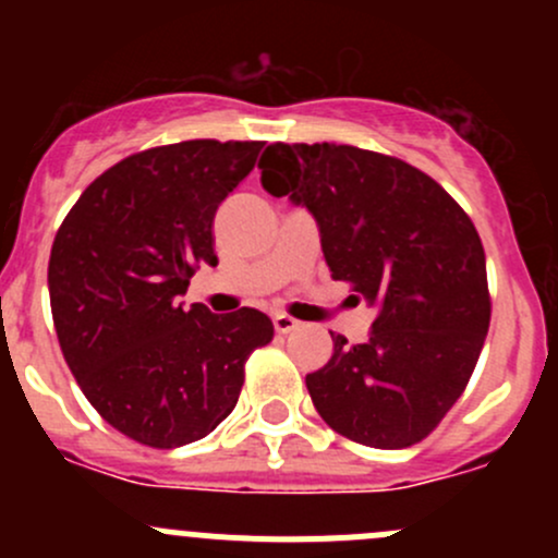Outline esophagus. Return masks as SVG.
I'll list each match as a JSON object with an SVG mask.
<instances>
[{
	"label": "esophagus",
	"mask_w": 558,
	"mask_h": 558,
	"mask_svg": "<svg viewBox=\"0 0 558 558\" xmlns=\"http://www.w3.org/2000/svg\"><path fill=\"white\" fill-rule=\"evenodd\" d=\"M272 324H275V331H278V335H289V331H294L296 326H300V320H294L291 315H286V313H275Z\"/></svg>",
	"instance_id": "esophagus-1"
}]
</instances>
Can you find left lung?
I'll return each instance as SVG.
<instances>
[{
  "instance_id": "8db88e82",
  "label": "left lung",
  "mask_w": 558,
  "mask_h": 558,
  "mask_svg": "<svg viewBox=\"0 0 558 558\" xmlns=\"http://www.w3.org/2000/svg\"><path fill=\"white\" fill-rule=\"evenodd\" d=\"M262 185L307 207L335 280L378 315L359 345L305 378L320 418L373 448L424 440L464 391L492 302L486 253L440 183L404 161L335 143L269 145Z\"/></svg>"
}]
</instances>
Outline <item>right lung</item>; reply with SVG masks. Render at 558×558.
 <instances>
[{
	"label": "right lung",
	"instance_id": "obj_1",
	"mask_svg": "<svg viewBox=\"0 0 558 558\" xmlns=\"http://www.w3.org/2000/svg\"><path fill=\"white\" fill-rule=\"evenodd\" d=\"M264 143L185 140L99 174L50 247L48 291L61 353L110 426L150 448L210 435L234 410L245 362L272 320L216 315L180 296L213 253L218 205Z\"/></svg>",
	"mask_w": 558,
	"mask_h": 558
}]
</instances>
